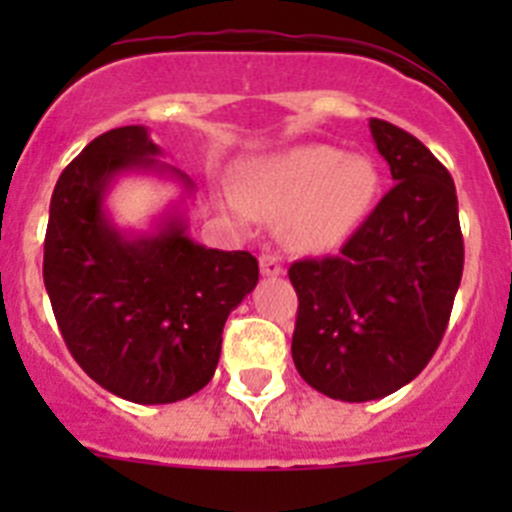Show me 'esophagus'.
<instances>
[{"label":"esophagus","instance_id":"obj_1","mask_svg":"<svg viewBox=\"0 0 512 512\" xmlns=\"http://www.w3.org/2000/svg\"><path fill=\"white\" fill-rule=\"evenodd\" d=\"M259 266L264 277H279V274H284V266L277 253H261Z\"/></svg>","mask_w":512,"mask_h":512}]
</instances>
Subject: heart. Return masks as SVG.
I'll return each instance as SVG.
<instances>
[{
  "label": "heart",
  "instance_id": "1",
  "mask_svg": "<svg viewBox=\"0 0 512 512\" xmlns=\"http://www.w3.org/2000/svg\"><path fill=\"white\" fill-rule=\"evenodd\" d=\"M379 171L372 158L333 146H300L251 166L238 200L261 220H287V241L302 251H330L372 210Z\"/></svg>",
  "mask_w": 512,
  "mask_h": 512
}]
</instances>
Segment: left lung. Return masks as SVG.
Instances as JSON below:
<instances>
[{"mask_svg": "<svg viewBox=\"0 0 512 512\" xmlns=\"http://www.w3.org/2000/svg\"><path fill=\"white\" fill-rule=\"evenodd\" d=\"M395 187L338 256L289 266L292 359L310 387L343 402L392 395L436 354L464 271L456 187L415 135L369 120Z\"/></svg>", "mask_w": 512, "mask_h": 512, "instance_id": "obj_1", "label": "left lung"}]
</instances>
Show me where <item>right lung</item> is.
<instances>
[{
    "mask_svg": "<svg viewBox=\"0 0 512 512\" xmlns=\"http://www.w3.org/2000/svg\"><path fill=\"white\" fill-rule=\"evenodd\" d=\"M158 153L143 125L94 138L58 176L43 253L71 356L104 390L138 405L179 402L210 382L225 320L259 282L251 253L194 243L182 215L135 238L112 225L104 197L115 176L158 171L194 189Z\"/></svg>",
    "mask_w": 512,
    "mask_h": 512,
    "instance_id": "add662e5",
    "label": "right lung"
}]
</instances>
